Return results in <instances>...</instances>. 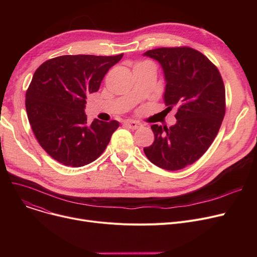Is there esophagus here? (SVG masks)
<instances>
[{
  "label": "esophagus",
  "mask_w": 257,
  "mask_h": 257,
  "mask_svg": "<svg viewBox=\"0 0 257 257\" xmlns=\"http://www.w3.org/2000/svg\"><path fill=\"white\" fill-rule=\"evenodd\" d=\"M125 126L129 129H132V130H136V129H139L140 127H142V124L139 123V121H134V120H127L125 121Z\"/></svg>",
  "instance_id": "esophagus-1"
}]
</instances>
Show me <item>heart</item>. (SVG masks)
<instances>
[{"mask_svg": "<svg viewBox=\"0 0 257 257\" xmlns=\"http://www.w3.org/2000/svg\"><path fill=\"white\" fill-rule=\"evenodd\" d=\"M140 64H141V63H140Z\"/></svg>", "mask_w": 257, "mask_h": 257, "instance_id": "heart-1", "label": "heart"}]
</instances>
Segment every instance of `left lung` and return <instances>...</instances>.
Instances as JSON below:
<instances>
[{
    "mask_svg": "<svg viewBox=\"0 0 257 257\" xmlns=\"http://www.w3.org/2000/svg\"><path fill=\"white\" fill-rule=\"evenodd\" d=\"M144 56L163 67L164 101L169 109L178 106L176 124L169 128L151 126L155 140L144 152L161 169H183L207 151L221 127L225 115L221 74L203 54L188 47L154 49Z\"/></svg>",
    "mask_w": 257,
    "mask_h": 257,
    "instance_id": "8db88e82",
    "label": "left lung"
}]
</instances>
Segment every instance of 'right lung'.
<instances>
[{"label":"right lung","mask_w":257,"mask_h":257,"mask_svg":"<svg viewBox=\"0 0 257 257\" xmlns=\"http://www.w3.org/2000/svg\"><path fill=\"white\" fill-rule=\"evenodd\" d=\"M116 56L63 55L47 60L33 75L26 92V110L34 136L58 163L79 168L106 149L118 121L94 118L87 123L86 98L99 90Z\"/></svg>","instance_id":"1"}]
</instances>
